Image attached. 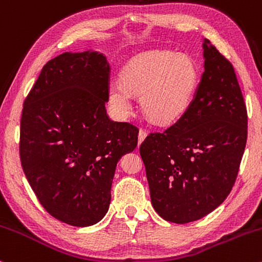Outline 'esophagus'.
Instances as JSON below:
<instances>
[{
  "label": "esophagus",
  "mask_w": 262,
  "mask_h": 262,
  "mask_svg": "<svg viewBox=\"0 0 262 262\" xmlns=\"http://www.w3.org/2000/svg\"><path fill=\"white\" fill-rule=\"evenodd\" d=\"M146 135H148V133H146V130H144V129H139V135H138V143L141 144L143 143V140L145 139Z\"/></svg>",
  "instance_id": "obj_1"
}]
</instances>
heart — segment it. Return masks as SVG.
Masks as SVG:
<instances>
[{
	"instance_id": "heart-1",
	"label": "heart",
	"mask_w": 262,
	"mask_h": 262,
	"mask_svg": "<svg viewBox=\"0 0 262 262\" xmlns=\"http://www.w3.org/2000/svg\"><path fill=\"white\" fill-rule=\"evenodd\" d=\"M121 77L110 85V100L117 113L125 117L132 112L134 93L140 95L144 113L165 124L188 110L198 85V69L183 54L149 52L132 60Z\"/></svg>"
}]
</instances>
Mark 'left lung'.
<instances>
[{
	"label": "left lung",
	"instance_id": "left-lung-1",
	"mask_svg": "<svg viewBox=\"0 0 262 262\" xmlns=\"http://www.w3.org/2000/svg\"><path fill=\"white\" fill-rule=\"evenodd\" d=\"M204 73L181 118L150 133L139 151L151 203L185 224L214 210L235 183L248 138V112L233 65L206 40Z\"/></svg>",
	"mask_w": 262,
	"mask_h": 262
}]
</instances>
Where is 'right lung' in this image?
<instances>
[{
    "label": "right lung",
    "mask_w": 262,
    "mask_h": 262,
    "mask_svg": "<svg viewBox=\"0 0 262 262\" xmlns=\"http://www.w3.org/2000/svg\"><path fill=\"white\" fill-rule=\"evenodd\" d=\"M108 81L102 54L64 53L43 66L23 103L25 175L44 209L74 227L106 215L117 162L138 144L135 125L108 118Z\"/></svg>",
    "instance_id": "obj_1"
}]
</instances>
